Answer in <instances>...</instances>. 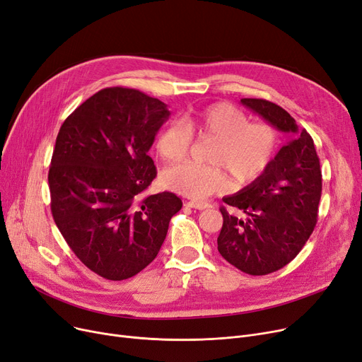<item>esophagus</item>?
Returning <instances> with one entry per match:
<instances>
[{
    "mask_svg": "<svg viewBox=\"0 0 362 362\" xmlns=\"http://www.w3.org/2000/svg\"><path fill=\"white\" fill-rule=\"evenodd\" d=\"M186 206L191 209H197V210H206V209L211 207V204H209L206 201H187Z\"/></svg>",
    "mask_w": 362,
    "mask_h": 362,
    "instance_id": "34e87169",
    "label": "esophagus"
}]
</instances>
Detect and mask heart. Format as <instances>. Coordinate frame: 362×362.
<instances>
[{
	"mask_svg": "<svg viewBox=\"0 0 362 362\" xmlns=\"http://www.w3.org/2000/svg\"><path fill=\"white\" fill-rule=\"evenodd\" d=\"M211 137L206 161H185L165 168L161 175L168 189L191 198H204L223 191L226 175L233 186L257 180L272 164L279 137L271 124L250 122L247 114L229 103H214L168 121L156 136L161 158L176 163L185 158L194 134Z\"/></svg>",
	"mask_w": 362,
	"mask_h": 362,
	"instance_id": "heart-1",
	"label": "heart"
}]
</instances>
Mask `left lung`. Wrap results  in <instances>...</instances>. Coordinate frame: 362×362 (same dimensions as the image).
<instances>
[{
    "label": "left lung",
    "mask_w": 362,
    "mask_h": 362,
    "mask_svg": "<svg viewBox=\"0 0 362 362\" xmlns=\"http://www.w3.org/2000/svg\"><path fill=\"white\" fill-rule=\"evenodd\" d=\"M272 127L291 134L269 168L243 191L223 202L244 213L220 207L223 226L217 250L225 260L248 275H268L288 264L303 248L317 225L322 191L320 158L310 134L298 130L281 106L263 99H241Z\"/></svg>",
    "instance_id": "8db88e82"
}]
</instances>
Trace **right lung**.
Returning <instances> with one entry per match:
<instances>
[{
  "instance_id": "1",
  "label": "right lung",
  "mask_w": 362,
  "mask_h": 362,
  "mask_svg": "<svg viewBox=\"0 0 362 362\" xmlns=\"http://www.w3.org/2000/svg\"><path fill=\"white\" fill-rule=\"evenodd\" d=\"M168 117L158 99L107 87L59 130L49 170L52 214L75 256L106 279L145 269L182 209L171 192L144 197L156 176L148 151Z\"/></svg>"
}]
</instances>
